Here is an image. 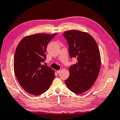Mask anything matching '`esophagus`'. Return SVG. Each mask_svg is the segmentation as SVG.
<instances>
[{
    "label": "esophagus",
    "mask_w": 120,
    "mask_h": 120,
    "mask_svg": "<svg viewBox=\"0 0 120 120\" xmlns=\"http://www.w3.org/2000/svg\"><path fill=\"white\" fill-rule=\"evenodd\" d=\"M60 70H58V71H57V74H59V73H60Z\"/></svg>",
    "instance_id": "esophagus-1"
}]
</instances>
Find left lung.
<instances>
[{
    "label": "left lung",
    "instance_id": "left-lung-1",
    "mask_svg": "<svg viewBox=\"0 0 120 120\" xmlns=\"http://www.w3.org/2000/svg\"><path fill=\"white\" fill-rule=\"evenodd\" d=\"M71 58H77L70 66V76L65 81L68 89L74 93L88 91L95 83L99 73L101 60L96 41L91 35L78 30L65 31Z\"/></svg>",
    "mask_w": 120,
    "mask_h": 120
}]
</instances>
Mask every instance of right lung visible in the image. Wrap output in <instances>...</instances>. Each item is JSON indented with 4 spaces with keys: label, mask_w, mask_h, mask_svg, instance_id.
<instances>
[{
    "label": "right lung",
    "mask_w": 120,
    "mask_h": 120,
    "mask_svg": "<svg viewBox=\"0 0 120 120\" xmlns=\"http://www.w3.org/2000/svg\"><path fill=\"white\" fill-rule=\"evenodd\" d=\"M56 33L36 34L25 37L16 48L14 69L17 81L29 94L39 95L49 89L55 71L42 63L46 58L47 45Z\"/></svg>",
    "instance_id": "obj_1"
}]
</instances>
